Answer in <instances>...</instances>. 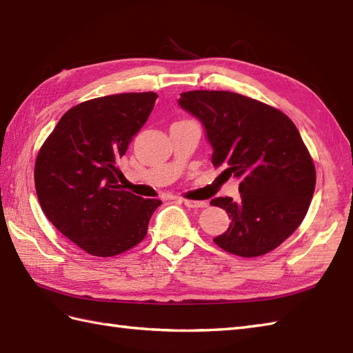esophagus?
<instances>
[{
	"mask_svg": "<svg viewBox=\"0 0 353 353\" xmlns=\"http://www.w3.org/2000/svg\"><path fill=\"white\" fill-rule=\"evenodd\" d=\"M182 203L186 208H191V209H200L206 206L205 201H196V200H182Z\"/></svg>",
	"mask_w": 353,
	"mask_h": 353,
	"instance_id": "1",
	"label": "esophagus"
}]
</instances>
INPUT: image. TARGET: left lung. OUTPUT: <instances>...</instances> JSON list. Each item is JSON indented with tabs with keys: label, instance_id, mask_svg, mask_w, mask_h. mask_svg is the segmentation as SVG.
Wrapping results in <instances>:
<instances>
[{
	"label": "left lung",
	"instance_id": "1",
	"mask_svg": "<svg viewBox=\"0 0 353 353\" xmlns=\"http://www.w3.org/2000/svg\"><path fill=\"white\" fill-rule=\"evenodd\" d=\"M179 104L205 125L214 167L239 179L236 200H211L232 220L214 243L243 258L274 250L301 226L316 188L297 127L279 109L229 91L182 92Z\"/></svg>",
	"mask_w": 353,
	"mask_h": 353
}]
</instances>
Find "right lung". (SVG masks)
Listing matches in <instances>:
<instances>
[{"instance_id": "obj_1", "label": "right lung", "mask_w": 353, "mask_h": 353, "mask_svg": "<svg viewBox=\"0 0 353 353\" xmlns=\"http://www.w3.org/2000/svg\"><path fill=\"white\" fill-rule=\"evenodd\" d=\"M156 99L154 92H127L80 103L61 118L37 153L34 185L43 214L94 256H115L138 245L162 205L125 191L118 168Z\"/></svg>"}]
</instances>
